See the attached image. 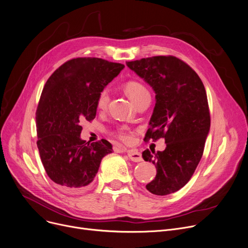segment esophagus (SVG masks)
<instances>
[{"label":"esophagus","mask_w":248,"mask_h":248,"mask_svg":"<svg viewBox=\"0 0 248 248\" xmlns=\"http://www.w3.org/2000/svg\"><path fill=\"white\" fill-rule=\"evenodd\" d=\"M127 155H128L129 159L133 162H141L142 161V155L137 150H129L127 152Z\"/></svg>","instance_id":"obj_1"}]
</instances>
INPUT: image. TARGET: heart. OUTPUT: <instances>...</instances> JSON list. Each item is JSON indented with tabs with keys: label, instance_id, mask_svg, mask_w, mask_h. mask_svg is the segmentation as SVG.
Returning <instances> with one entry per match:
<instances>
[{
	"label": "heart",
	"instance_id": "heart-1",
	"mask_svg": "<svg viewBox=\"0 0 248 248\" xmlns=\"http://www.w3.org/2000/svg\"><path fill=\"white\" fill-rule=\"evenodd\" d=\"M124 90L128 94V96L130 99L137 104L139 101L144 99L145 97L150 96V92L147 89V87L142 84L139 81L136 80H130L125 83L124 85ZM109 103V94L107 89H103L97 97V108L100 110H105L108 106ZM117 137L122 140L125 143H130L132 141V136L129 134L128 132L125 131H120L117 133Z\"/></svg>",
	"mask_w": 248,
	"mask_h": 248
}]
</instances>
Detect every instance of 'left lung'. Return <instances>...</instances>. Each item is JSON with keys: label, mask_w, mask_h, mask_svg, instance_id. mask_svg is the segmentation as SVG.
Here are the masks:
<instances>
[{"label": "left lung", "mask_w": 248, "mask_h": 248, "mask_svg": "<svg viewBox=\"0 0 248 248\" xmlns=\"http://www.w3.org/2000/svg\"><path fill=\"white\" fill-rule=\"evenodd\" d=\"M156 93V105L145 139L164 138L166 149L142 153L156 165L157 175L146 187L157 196L173 194L194 175L211 127L206 92L197 72L173 55L127 62Z\"/></svg>", "instance_id": "obj_1"}]
</instances>
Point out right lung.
<instances>
[{
  "label": "right lung",
  "instance_id": "right-lung-1",
  "mask_svg": "<svg viewBox=\"0 0 248 248\" xmlns=\"http://www.w3.org/2000/svg\"><path fill=\"white\" fill-rule=\"evenodd\" d=\"M124 64L97 58L67 61L47 79L35 112L37 148L49 179L68 192L85 189L112 153L102 139H80L81 123L96 115L97 97Z\"/></svg>",
  "mask_w": 248,
  "mask_h": 248
}]
</instances>
